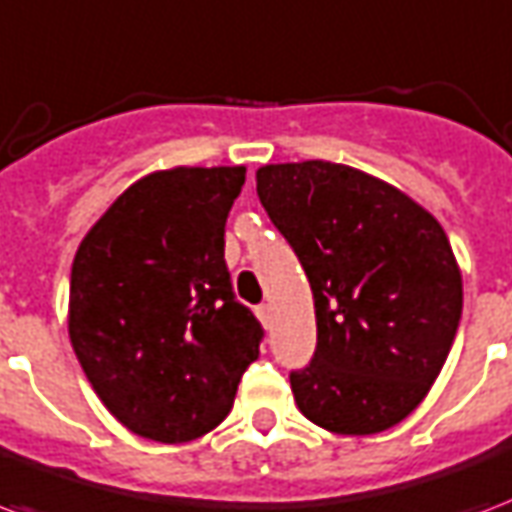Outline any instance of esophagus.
<instances>
[{
  "instance_id": "1",
  "label": "esophagus",
  "mask_w": 512,
  "mask_h": 512,
  "mask_svg": "<svg viewBox=\"0 0 512 512\" xmlns=\"http://www.w3.org/2000/svg\"><path fill=\"white\" fill-rule=\"evenodd\" d=\"M256 315H259V321L264 324V329H272V324H275L272 305H259V307H256Z\"/></svg>"
}]
</instances>
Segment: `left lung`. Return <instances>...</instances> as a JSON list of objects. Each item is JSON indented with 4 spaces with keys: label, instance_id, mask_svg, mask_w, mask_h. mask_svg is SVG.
<instances>
[{
    "label": "left lung",
    "instance_id": "1",
    "mask_svg": "<svg viewBox=\"0 0 512 512\" xmlns=\"http://www.w3.org/2000/svg\"><path fill=\"white\" fill-rule=\"evenodd\" d=\"M256 194L313 288L318 343L291 372L297 407L334 434L386 432L429 394L459 329L461 272L443 226L332 161L267 164Z\"/></svg>",
    "mask_w": 512,
    "mask_h": 512
}]
</instances>
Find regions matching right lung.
<instances>
[{"instance_id":"right-lung-1","label":"right lung","mask_w":512,"mask_h":512,"mask_svg":"<svg viewBox=\"0 0 512 512\" xmlns=\"http://www.w3.org/2000/svg\"><path fill=\"white\" fill-rule=\"evenodd\" d=\"M245 167H175L137 180L83 237L69 340L129 432L188 443L221 424L264 329L237 302L226 218Z\"/></svg>"}]
</instances>
